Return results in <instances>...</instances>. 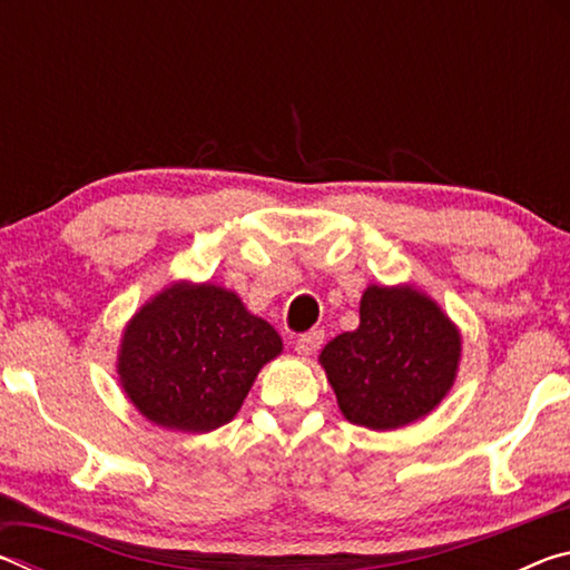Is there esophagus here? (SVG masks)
<instances>
[{"mask_svg": "<svg viewBox=\"0 0 570 570\" xmlns=\"http://www.w3.org/2000/svg\"><path fill=\"white\" fill-rule=\"evenodd\" d=\"M322 342H324V332L322 330H314V332H306L302 336H296L294 350L302 354V356H312L316 350H320Z\"/></svg>", "mask_w": 570, "mask_h": 570, "instance_id": "1", "label": "esophagus"}]
</instances>
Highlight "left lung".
I'll list each match as a JSON object with an SVG mask.
<instances>
[{
	"label": "left lung",
	"mask_w": 570,
	"mask_h": 570,
	"mask_svg": "<svg viewBox=\"0 0 570 570\" xmlns=\"http://www.w3.org/2000/svg\"><path fill=\"white\" fill-rule=\"evenodd\" d=\"M462 340L438 302L412 286H366L360 326L324 346L320 362L342 414L397 430L438 407L458 377Z\"/></svg>",
	"instance_id": "left-lung-1"
}]
</instances>
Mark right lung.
I'll return each mask as SVG.
<instances>
[{"mask_svg": "<svg viewBox=\"0 0 570 570\" xmlns=\"http://www.w3.org/2000/svg\"><path fill=\"white\" fill-rule=\"evenodd\" d=\"M282 336L228 288L173 284L122 332L118 374L142 417L168 430L210 432L236 417Z\"/></svg>", "mask_w": 570, "mask_h": 570, "instance_id": "right-lung-1", "label": "right lung"}]
</instances>
